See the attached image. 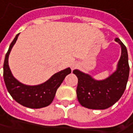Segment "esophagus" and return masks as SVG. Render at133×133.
I'll return each mask as SVG.
<instances>
[{"mask_svg":"<svg viewBox=\"0 0 133 133\" xmlns=\"http://www.w3.org/2000/svg\"><path fill=\"white\" fill-rule=\"evenodd\" d=\"M77 66H78V64H76V63H73V64L71 65V69H75Z\"/></svg>","mask_w":133,"mask_h":133,"instance_id":"34e87169","label":"esophagus"}]
</instances>
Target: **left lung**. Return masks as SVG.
I'll return each instance as SVG.
<instances>
[{
    "label": "left lung",
    "instance_id": "8db88e82",
    "mask_svg": "<svg viewBox=\"0 0 133 133\" xmlns=\"http://www.w3.org/2000/svg\"><path fill=\"white\" fill-rule=\"evenodd\" d=\"M121 55L115 72L104 80L94 79L78 69L73 71L78 78L77 98L81 106L92 110H105L120 99L126 89L130 73L127 48L118 38Z\"/></svg>",
    "mask_w": 133,
    "mask_h": 133
}]
</instances>
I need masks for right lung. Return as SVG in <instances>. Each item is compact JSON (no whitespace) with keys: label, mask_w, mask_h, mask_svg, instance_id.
Wrapping results in <instances>:
<instances>
[{"label":"right lung","mask_w":133,"mask_h":133,"mask_svg":"<svg viewBox=\"0 0 133 133\" xmlns=\"http://www.w3.org/2000/svg\"><path fill=\"white\" fill-rule=\"evenodd\" d=\"M19 34L11 43L3 64V79L8 92L20 104L32 109H39L47 107L53 101L57 89L65 77L71 73L70 68L61 70L54 74L48 81L35 86L25 85L14 78L9 66L8 58L11 49L15 44Z\"/></svg>","instance_id":"right-lung-1"}]
</instances>
